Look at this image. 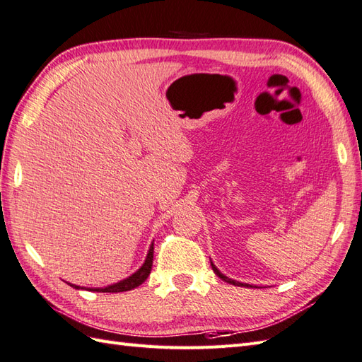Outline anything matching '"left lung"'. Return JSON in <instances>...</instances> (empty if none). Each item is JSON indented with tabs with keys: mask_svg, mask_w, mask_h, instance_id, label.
Segmentation results:
<instances>
[{
	"mask_svg": "<svg viewBox=\"0 0 362 362\" xmlns=\"http://www.w3.org/2000/svg\"><path fill=\"white\" fill-rule=\"evenodd\" d=\"M211 269H214V272L216 273V275L219 276V278H221L223 281H226V283H228V284H233V286H238V287H249V284H243V283H238V281H233V279H230V278H227V276H224L223 275V273L221 272H219L215 266H214V264H211Z\"/></svg>",
	"mask_w": 362,
	"mask_h": 362,
	"instance_id": "left-lung-1",
	"label": "left lung"
}]
</instances>
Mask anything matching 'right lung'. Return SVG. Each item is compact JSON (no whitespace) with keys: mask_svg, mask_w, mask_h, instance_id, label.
<instances>
[{"mask_svg":"<svg viewBox=\"0 0 362 362\" xmlns=\"http://www.w3.org/2000/svg\"><path fill=\"white\" fill-rule=\"evenodd\" d=\"M152 262H153V244L151 245V250H148L147 253V258L144 261L143 266H141V269H138L134 275L119 281V283L117 284H112V286H107V287H103V288H89V290H93V292H105V293H118V292H127V290H132L138 286H141L144 283V281L147 279V276L151 275V270H152ZM75 288H79L78 286H74L70 284Z\"/></svg>","mask_w":362,"mask_h":362,"instance_id":"obj_1","label":"right lung"}]
</instances>
